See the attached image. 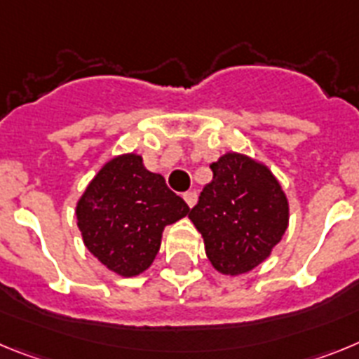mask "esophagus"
I'll return each instance as SVG.
<instances>
[{
  "mask_svg": "<svg viewBox=\"0 0 359 359\" xmlns=\"http://www.w3.org/2000/svg\"><path fill=\"white\" fill-rule=\"evenodd\" d=\"M182 197H184V201H186V204H188L189 208H193V205L197 204V193H195V191H186Z\"/></svg>",
  "mask_w": 359,
  "mask_h": 359,
  "instance_id": "esophagus-1",
  "label": "esophagus"
}]
</instances>
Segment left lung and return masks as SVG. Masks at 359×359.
Returning a JSON list of instances; mask_svg holds the SVG:
<instances>
[{"instance_id": "8db88e82", "label": "left lung", "mask_w": 359, "mask_h": 359, "mask_svg": "<svg viewBox=\"0 0 359 359\" xmlns=\"http://www.w3.org/2000/svg\"><path fill=\"white\" fill-rule=\"evenodd\" d=\"M213 180L202 189L189 220L204 238L218 273L240 276L273 253L289 226V201L273 171L257 158L227 151L211 164Z\"/></svg>"}]
</instances>
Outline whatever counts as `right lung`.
<instances>
[{
  "label": "right lung",
  "instance_id": "add662e5",
  "mask_svg": "<svg viewBox=\"0 0 359 359\" xmlns=\"http://www.w3.org/2000/svg\"><path fill=\"white\" fill-rule=\"evenodd\" d=\"M186 215L188 204L133 151L104 162L76 204L86 249L124 278L139 276L154 264L164 227Z\"/></svg>",
  "mask_w": 359,
  "mask_h": 359
}]
</instances>
